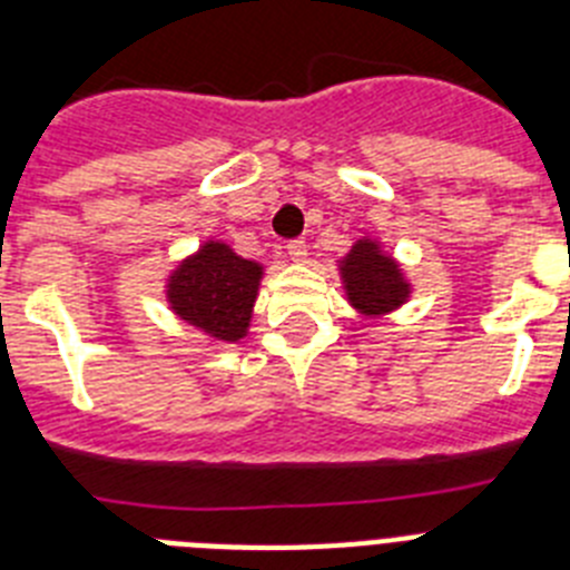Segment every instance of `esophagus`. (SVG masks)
Returning a JSON list of instances; mask_svg holds the SVG:
<instances>
[{"label":"esophagus","instance_id":"34e87169","mask_svg":"<svg viewBox=\"0 0 570 570\" xmlns=\"http://www.w3.org/2000/svg\"><path fill=\"white\" fill-rule=\"evenodd\" d=\"M288 256H291V262H305L308 259V245H305V242L302 239H294V242H288Z\"/></svg>","mask_w":570,"mask_h":570}]
</instances>
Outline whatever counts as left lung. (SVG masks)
<instances>
[{
    "label": "left lung",
    "instance_id": "1",
    "mask_svg": "<svg viewBox=\"0 0 570 570\" xmlns=\"http://www.w3.org/2000/svg\"><path fill=\"white\" fill-rule=\"evenodd\" d=\"M336 265L347 305L362 320H382L394 314L414 294L400 259L387 254L376 236H360Z\"/></svg>",
    "mask_w": 570,
    "mask_h": 570
}]
</instances>
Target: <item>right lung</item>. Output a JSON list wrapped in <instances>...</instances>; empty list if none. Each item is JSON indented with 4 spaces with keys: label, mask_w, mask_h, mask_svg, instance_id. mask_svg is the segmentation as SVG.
<instances>
[{
    "label": "right lung",
    "mask_w": 570,
    "mask_h": 570,
    "mask_svg": "<svg viewBox=\"0 0 570 570\" xmlns=\"http://www.w3.org/2000/svg\"><path fill=\"white\" fill-rule=\"evenodd\" d=\"M262 276V262L245 259L223 239H205L174 265L165 279V302L176 320L208 342H239L248 336Z\"/></svg>",
    "instance_id": "1"
}]
</instances>
